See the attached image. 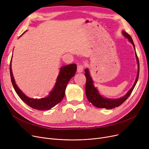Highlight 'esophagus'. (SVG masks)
<instances>
[{
	"label": "esophagus",
	"instance_id": "34e87169",
	"mask_svg": "<svg viewBox=\"0 0 149 149\" xmlns=\"http://www.w3.org/2000/svg\"><path fill=\"white\" fill-rule=\"evenodd\" d=\"M84 68V67L83 65H79L77 66V73H82L83 72Z\"/></svg>",
	"mask_w": 149,
	"mask_h": 149
}]
</instances>
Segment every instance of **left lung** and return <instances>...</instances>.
I'll list each match as a JSON object with an SVG mask.
<instances>
[{"instance_id": "left-lung-1", "label": "left lung", "mask_w": 149, "mask_h": 149, "mask_svg": "<svg viewBox=\"0 0 149 149\" xmlns=\"http://www.w3.org/2000/svg\"><path fill=\"white\" fill-rule=\"evenodd\" d=\"M123 34L124 36H125L127 39H129V40L133 44L134 48V43L130 35L125 31H123ZM134 49H135V48H134ZM135 54H136V59H137L138 64V72L136 79L135 82H134V84L133 85V86L132 87V88L128 91V93L121 98L111 100V99H107V98H104L103 97H102V96H101L100 94L98 93V91L97 90V89L94 87L93 84V82L92 81L91 77L90 76L88 69L85 70V72H86L85 73V76L86 77V95L88 101L90 103H91L94 106H95L96 107H97V108L111 109H114L115 107H119V105H121L131 95L132 92L133 91L134 87L136 86V82L138 79V77H139V59H138L136 52H135Z\"/></svg>"}]
</instances>
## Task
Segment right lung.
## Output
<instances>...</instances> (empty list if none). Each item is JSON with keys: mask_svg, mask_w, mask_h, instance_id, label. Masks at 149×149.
<instances>
[{"mask_svg": "<svg viewBox=\"0 0 149 149\" xmlns=\"http://www.w3.org/2000/svg\"><path fill=\"white\" fill-rule=\"evenodd\" d=\"M24 33L25 32H24L22 34ZM77 66L75 63H72V64L62 67L61 68L60 73L57 79V82L56 83L54 89L52 92H50L49 95L45 98L36 100V99L29 98L26 96L17 87L12 73L11 59L10 64L11 81L16 93L26 104L34 109L39 110H46L51 109L62 100V99L65 96V91L67 87V85L70 79L75 74Z\"/></svg>", "mask_w": 149, "mask_h": 149, "instance_id": "obj_1", "label": "right lung"}]
</instances>
